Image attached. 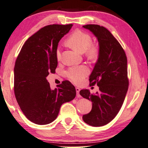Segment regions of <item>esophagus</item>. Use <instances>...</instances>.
<instances>
[{"label": "esophagus", "instance_id": "1", "mask_svg": "<svg viewBox=\"0 0 148 148\" xmlns=\"http://www.w3.org/2000/svg\"><path fill=\"white\" fill-rule=\"evenodd\" d=\"M80 89L78 88V87H76V95H77V97H80V94H79V92H80Z\"/></svg>", "mask_w": 148, "mask_h": 148}]
</instances>
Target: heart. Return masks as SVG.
<instances>
[{"instance_id":"obj_1","label":"heart","mask_w":148,"mask_h":148,"mask_svg":"<svg viewBox=\"0 0 148 148\" xmlns=\"http://www.w3.org/2000/svg\"><path fill=\"white\" fill-rule=\"evenodd\" d=\"M92 37L90 34L81 30H76L68 37L66 43L68 46L79 53L85 52L88 60L95 61L100 56V47L97 43H92ZM56 58L58 60L61 58L59 49L56 51ZM88 73L89 70L86 66H80L69 68L66 71L65 75L66 78L72 82L80 84Z\"/></svg>"}]
</instances>
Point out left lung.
Segmentation results:
<instances>
[{
    "mask_svg": "<svg viewBox=\"0 0 148 148\" xmlns=\"http://www.w3.org/2000/svg\"><path fill=\"white\" fill-rule=\"evenodd\" d=\"M97 37L100 56L90 76L91 86L97 84L96 95L84 89L80 95L92 103L90 113L82 116L84 121L93 127H101L111 122L123 103L129 86L127 60L124 49L107 29L99 25H86Z\"/></svg>",
    "mask_w": 148,
    "mask_h": 148,
    "instance_id": "obj_1",
    "label": "left lung"
}]
</instances>
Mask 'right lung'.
Segmentation results:
<instances>
[{"instance_id": "add662e5", "label": "right lung", "mask_w": 148, "mask_h": 148, "mask_svg": "<svg viewBox=\"0 0 148 148\" xmlns=\"http://www.w3.org/2000/svg\"><path fill=\"white\" fill-rule=\"evenodd\" d=\"M73 25H49L23 45L14 68V92L23 113L31 121L46 125L57 118L62 105L76 97L72 83L64 80L51 90L46 80L58 66L56 51L62 37Z\"/></svg>"}]
</instances>
